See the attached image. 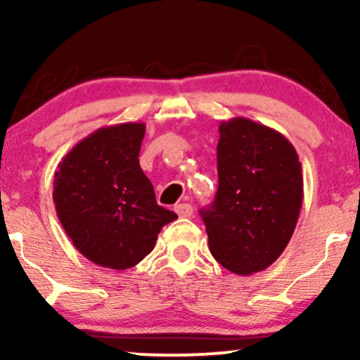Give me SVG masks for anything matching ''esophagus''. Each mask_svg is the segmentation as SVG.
<instances>
[{
  "mask_svg": "<svg viewBox=\"0 0 360 360\" xmlns=\"http://www.w3.org/2000/svg\"><path fill=\"white\" fill-rule=\"evenodd\" d=\"M176 213L179 214L181 218H191L193 217V206L188 205V203H181V205H176Z\"/></svg>",
  "mask_w": 360,
  "mask_h": 360,
  "instance_id": "1",
  "label": "esophagus"
}]
</instances>
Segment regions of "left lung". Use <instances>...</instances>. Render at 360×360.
I'll return each instance as SVG.
<instances>
[{
  "mask_svg": "<svg viewBox=\"0 0 360 360\" xmlns=\"http://www.w3.org/2000/svg\"><path fill=\"white\" fill-rule=\"evenodd\" d=\"M218 131V191L200 214L213 257L249 276L267 269L291 240L303 203L301 162L283 134L249 118L221 122Z\"/></svg>",
  "mask_w": 360,
  "mask_h": 360,
  "instance_id": "1",
  "label": "left lung"
}]
</instances>
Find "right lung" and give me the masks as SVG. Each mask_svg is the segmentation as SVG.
I'll return each instance as SVG.
<instances>
[{
    "instance_id": "1",
    "label": "right lung",
    "mask_w": 360,
    "mask_h": 360,
    "mask_svg": "<svg viewBox=\"0 0 360 360\" xmlns=\"http://www.w3.org/2000/svg\"><path fill=\"white\" fill-rule=\"evenodd\" d=\"M146 123L98 128L77 142L53 174L57 217L74 247L115 271L137 266L174 212L157 205L139 164Z\"/></svg>"
}]
</instances>
